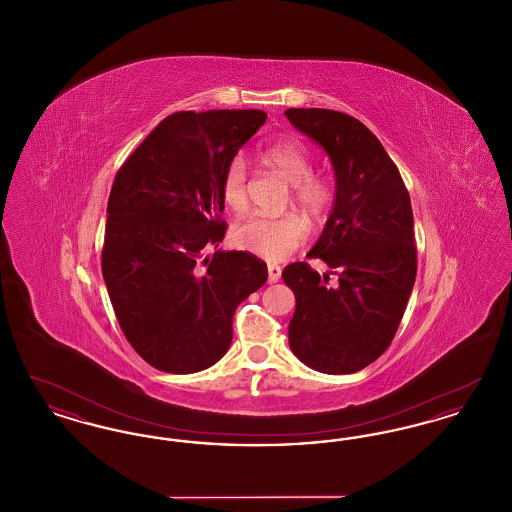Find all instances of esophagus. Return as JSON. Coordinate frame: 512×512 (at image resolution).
Instances as JSON below:
<instances>
[{
  "mask_svg": "<svg viewBox=\"0 0 512 512\" xmlns=\"http://www.w3.org/2000/svg\"><path fill=\"white\" fill-rule=\"evenodd\" d=\"M268 282L270 284H274V282H278L280 280V276H282V268L278 267V265H268Z\"/></svg>",
  "mask_w": 512,
  "mask_h": 512,
  "instance_id": "34e87169",
  "label": "esophagus"
}]
</instances>
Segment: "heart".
Listing matches in <instances>:
<instances>
[{
    "label": "heart",
    "instance_id": "b5f03b06",
    "mask_svg": "<svg viewBox=\"0 0 512 512\" xmlns=\"http://www.w3.org/2000/svg\"><path fill=\"white\" fill-rule=\"evenodd\" d=\"M263 161L286 184L292 186L293 205H297L311 219H320L328 213L334 190L322 176H313V161L305 147L295 140H282L263 151ZM247 169L244 159L228 161L220 178V192L224 203L232 211H244L247 205ZM307 224L297 215L282 217H249L234 226L232 240L240 249L249 251L267 261H282L305 242Z\"/></svg>",
    "mask_w": 512,
    "mask_h": 512
}]
</instances>
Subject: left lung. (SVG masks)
I'll return each mask as SVG.
<instances>
[{
  "instance_id": "1",
  "label": "left lung",
  "mask_w": 512,
  "mask_h": 512,
  "mask_svg": "<svg viewBox=\"0 0 512 512\" xmlns=\"http://www.w3.org/2000/svg\"><path fill=\"white\" fill-rule=\"evenodd\" d=\"M293 126L328 155L336 195L324 230L307 253L338 276L328 284L307 263L282 278L295 295L288 338L303 365L353 374L390 345L416 278L411 197L380 140L365 124L330 109H288Z\"/></svg>"
}]
</instances>
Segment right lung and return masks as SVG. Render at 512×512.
<instances>
[{"mask_svg": "<svg viewBox=\"0 0 512 512\" xmlns=\"http://www.w3.org/2000/svg\"><path fill=\"white\" fill-rule=\"evenodd\" d=\"M259 109L180 111L124 161L107 203L101 270L122 332L157 370L192 374L232 343L238 305L268 278L247 251L219 247L220 178L265 124Z\"/></svg>", "mask_w": 512, "mask_h": 512, "instance_id": "obj_1", "label": "right lung"}]
</instances>
